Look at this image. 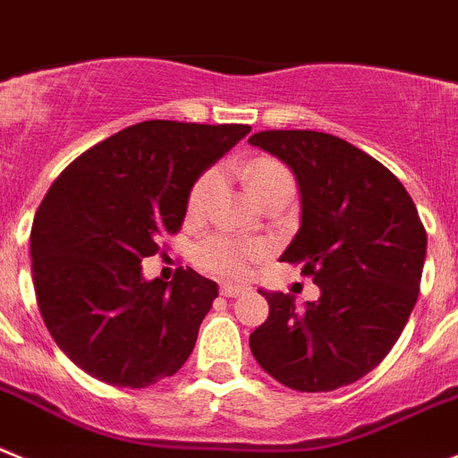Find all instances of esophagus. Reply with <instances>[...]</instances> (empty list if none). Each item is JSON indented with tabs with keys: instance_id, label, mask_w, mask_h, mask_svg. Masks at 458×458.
<instances>
[{
	"instance_id": "34e87169",
	"label": "esophagus",
	"mask_w": 458,
	"mask_h": 458,
	"mask_svg": "<svg viewBox=\"0 0 458 458\" xmlns=\"http://www.w3.org/2000/svg\"><path fill=\"white\" fill-rule=\"evenodd\" d=\"M219 292H221V296H228V299H234V296L249 294V287H246V285H233V283H224Z\"/></svg>"
}]
</instances>
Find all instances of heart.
<instances>
[{"instance_id": "obj_1", "label": "heart", "mask_w": 458, "mask_h": 458, "mask_svg": "<svg viewBox=\"0 0 458 458\" xmlns=\"http://www.w3.org/2000/svg\"><path fill=\"white\" fill-rule=\"evenodd\" d=\"M246 175H249V184L253 193L265 191V189L276 187V184H294L290 168L271 157H258L255 162H250L246 166ZM219 187L221 168H208L193 182L191 191H189L187 212L191 216H203L209 205H212ZM267 253H269V246L265 242H259V239L242 237V234L219 230V233H212L200 239L196 249H193V259L208 274L224 276V278H244Z\"/></svg>"}]
</instances>
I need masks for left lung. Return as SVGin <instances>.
Listing matches in <instances>:
<instances>
[{
  "label": "left lung",
  "instance_id": "obj_1",
  "mask_svg": "<svg viewBox=\"0 0 458 458\" xmlns=\"http://www.w3.org/2000/svg\"><path fill=\"white\" fill-rule=\"evenodd\" d=\"M249 141L299 180L301 228L280 259L321 290L306 310L292 294L262 292L269 317L250 333V352L269 377L299 393L349 386L402 335L418 301L427 230L403 184L344 139L267 130Z\"/></svg>",
  "mask_w": 458,
  "mask_h": 458
}]
</instances>
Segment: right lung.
Instances as JSON below:
<instances>
[{"label": "right lung", "instance_id": "add662e5", "mask_svg": "<svg viewBox=\"0 0 458 458\" xmlns=\"http://www.w3.org/2000/svg\"><path fill=\"white\" fill-rule=\"evenodd\" d=\"M249 125L146 121L81 152L31 225V276L45 327L86 374L148 388L187 362L219 287L180 267L143 280V258L178 234L200 173Z\"/></svg>", "mask_w": 458, "mask_h": 458}]
</instances>
